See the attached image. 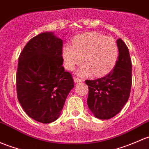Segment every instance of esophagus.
I'll return each instance as SVG.
<instances>
[{
    "label": "esophagus",
    "mask_w": 149,
    "mask_h": 149,
    "mask_svg": "<svg viewBox=\"0 0 149 149\" xmlns=\"http://www.w3.org/2000/svg\"><path fill=\"white\" fill-rule=\"evenodd\" d=\"M73 79H74V81L76 83H80L83 81V79H80V78H78V77H74L73 78Z\"/></svg>",
    "instance_id": "1"
}]
</instances>
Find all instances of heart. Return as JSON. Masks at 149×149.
Returning a JSON list of instances; mask_svg holds the SVG:
<instances>
[{
    "label": "heart",
    "instance_id": "b5f03b06",
    "mask_svg": "<svg viewBox=\"0 0 149 149\" xmlns=\"http://www.w3.org/2000/svg\"><path fill=\"white\" fill-rule=\"evenodd\" d=\"M118 51L116 40L98 33L91 32L75 38L73 46L65 45L63 48V58L68 70H73L81 63L84 65L79 73L83 76L93 72L95 76L106 74L113 67Z\"/></svg>",
    "mask_w": 149,
    "mask_h": 149
}]
</instances>
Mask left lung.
<instances>
[{"label": "left lung", "instance_id": "1", "mask_svg": "<svg viewBox=\"0 0 149 149\" xmlns=\"http://www.w3.org/2000/svg\"><path fill=\"white\" fill-rule=\"evenodd\" d=\"M118 60L109 74L95 80H86L87 103L99 119H110L119 113L127 102L132 85V64L129 51L122 39L116 40Z\"/></svg>", "mask_w": 149, "mask_h": 149}]
</instances>
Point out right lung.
I'll list each match as a JSON object with an SVG mask.
<instances>
[{
	"label": "right lung",
	"instance_id": "right-lung-1",
	"mask_svg": "<svg viewBox=\"0 0 149 149\" xmlns=\"http://www.w3.org/2000/svg\"><path fill=\"white\" fill-rule=\"evenodd\" d=\"M62 48L61 39L42 33L28 42L18 58V100L26 114L40 123L58 118L74 87L71 73L62 65Z\"/></svg>",
	"mask_w": 149,
	"mask_h": 149
}]
</instances>
